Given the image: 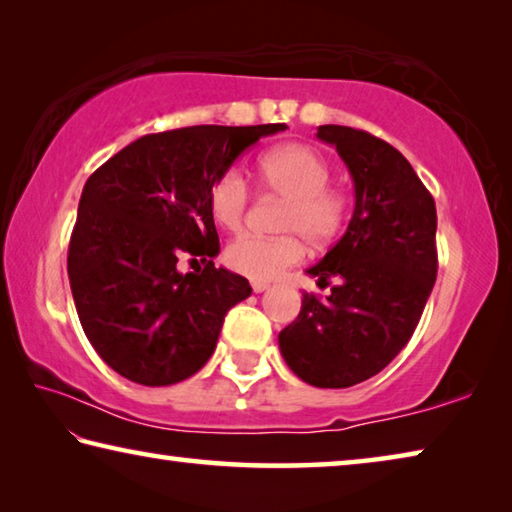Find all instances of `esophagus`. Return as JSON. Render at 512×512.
<instances>
[{
	"label": "esophagus",
	"mask_w": 512,
	"mask_h": 512,
	"mask_svg": "<svg viewBox=\"0 0 512 512\" xmlns=\"http://www.w3.org/2000/svg\"><path fill=\"white\" fill-rule=\"evenodd\" d=\"M250 287H253L255 293H262V291H266L268 287H271V284L264 282V280H253V282H250Z\"/></svg>",
	"instance_id": "esophagus-1"
}]
</instances>
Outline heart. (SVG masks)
I'll return each instance as SVG.
<instances>
[{
    "label": "heart",
    "mask_w": 512,
    "mask_h": 512,
    "mask_svg": "<svg viewBox=\"0 0 512 512\" xmlns=\"http://www.w3.org/2000/svg\"><path fill=\"white\" fill-rule=\"evenodd\" d=\"M257 183L266 192L284 198L277 230L282 237L241 235L225 246L223 259L232 271L253 280H271L302 257L305 239L311 248H323L339 235L348 214V198L329 187L332 169L323 155L305 144H284L264 153L255 164ZM250 192L237 169L221 173L210 189V212L225 230L244 223Z\"/></svg>",
    "instance_id": "heart-1"
}]
</instances>
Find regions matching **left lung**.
I'll list each match as a JSON object with an SVG mask.
<instances>
[{
	"mask_svg": "<svg viewBox=\"0 0 512 512\" xmlns=\"http://www.w3.org/2000/svg\"><path fill=\"white\" fill-rule=\"evenodd\" d=\"M354 183L345 235L309 275L334 287L302 293L277 341L287 366L318 388H348L384 370L415 332L436 282V203L409 160L366 131L318 126Z\"/></svg>",
	"mask_w": 512,
	"mask_h": 512,
	"instance_id": "left-lung-1",
	"label": "left lung"
}]
</instances>
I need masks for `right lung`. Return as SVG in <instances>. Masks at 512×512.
Masks as SVG:
<instances>
[{
  "label": "right lung",
  "mask_w": 512,
  "mask_h": 512,
  "mask_svg": "<svg viewBox=\"0 0 512 512\" xmlns=\"http://www.w3.org/2000/svg\"><path fill=\"white\" fill-rule=\"evenodd\" d=\"M287 124L189 126L144 135L83 187L67 273L83 332L99 357L142 386L201 370L223 318L253 289L216 268L210 189L259 137ZM183 258L201 263L180 274Z\"/></svg>",
  "instance_id": "add662e5"
}]
</instances>
